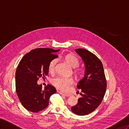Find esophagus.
Instances as JSON below:
<instances>
[{"label":"esophagus","instance_id":"obj_1","mask_svg":"<svg viewBox=\"0 0 129 129\" xmlns=\"http://www.w3.org/2000/svg\"><path fill=\"white\" fill-rule=\"evenodd\" d=\"M59 93H60V94H61V95H64V96H67V97L70 96L71 95V94H70V93H64V92L62 91H59Z\"/></svg>","mask_w":129,"mask_h":129}]
</instances>
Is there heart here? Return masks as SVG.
Segmentation results:
<instances>
[{
    "mask_svg": "<svg viewBox=\"0 0 129 129\" xmlns=\"http://www.w3.org/2000/svg\"><path fill=\"white\" fill-rule=\"evenodd\" d=\"M64 59L65 61L72 68H76L78 65L79 61L78 59L72 54H67L65 56ZM58 62L57 59H54L49 62L48 65V71L50 73H53L55 70V65ZM77 70L76 72H79ZM74 80L71 78H66L62 77H56L52 80V83L55 87L61 90H65L68 89L69 87L73 83Z\"/></svg>",
    "mask_w": 129,
    "mask_h": 129,
    "instance_id": "obj_1",
    "label": "heart"
}]
</instances>
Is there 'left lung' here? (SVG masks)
Instances as JSON below:
<instances>
[{
    "instance_id": "1",
    "label": "left lung",
    "mask_w": 129,
    "mask_h": 129,
    "mask_svg": "<svg viewBox=\"0 0 129 129\" xmlns=\"http://www.w3.org/2000/svg\"><path fill=\"white\" fill-rule=\"evenodd\" d=\"M75 52L80 56L84 64L83 78L77 85L81 89V98L77 104L71 107L74 113L78 115L88 114L96 109L102 102L106 89L103 65L96 55L83 48H77Z\"/></svg>"
}]
</instances>
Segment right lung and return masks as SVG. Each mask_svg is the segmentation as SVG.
Here are the masks:
<instances>
[{
	"mask_svg": "<svg viewBox=\"0 0 129 129\" xmlns=\"http://www.w3.org/2000/svg\"><path fill=\"white\" fill-rule=\"evenodd\" d=\"M60 49L40 48L25 54L18 64L16 71V90L23 107L32 112H38L48 106L49 99L56 93L50 84L42 89L38 84L39 78H46L48 74V65L58 57L55 53Z\"/></svg>",
	"mask_w": 129,
	"mask_h": 129,
	"instance_id": "right-lung-1",
	"label": "right lung"
}]
</instances>
